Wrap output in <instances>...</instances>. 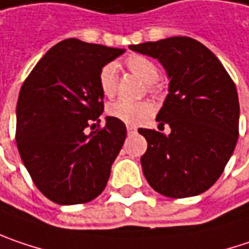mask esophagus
<instances>
[{"label": "esophagus", "mask_w": 249, "mask_h": 249, "mask_svg": "<svg viewBox=\"0 0 249 249\" xmlns=\"http://www.w3.org/2000/svg\"><path fill=\"white\" fill-rule=\"evenodd\" d=\"M136 130H137V129H136V126H133V124H127V133L133 134L136 133Z\"/></svg>", "instance_id": "1"}]
</instances>
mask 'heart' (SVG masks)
Listing matches in <instances>:
<instances>
[{
    "label": "heart",
    "mask_w": 249,
    "mask_h": 249,
    "mask_svg": "<svg viewBox=\"0 0 249 249\" xmlns=\"http://www.w3.org/2000/svg\"><path fill=\"white\" fill-rule=\"evenodd\" d=\"M124 65L129 72H132L137 78L146 82L147 92L150 95L157 93V83L159 78V68L151 59L143 55H130L126 58ZM117 66L116 63L109 62L102 66L99 72V89L105 98H115L117 93ZM154 109L149 102H127V100H119L115 103H110L107 106V115L113 119H117L126 124H139L149 119L153 115Z\"/></svg>",
    "instance_id": "obj_1"
}]
</instances>
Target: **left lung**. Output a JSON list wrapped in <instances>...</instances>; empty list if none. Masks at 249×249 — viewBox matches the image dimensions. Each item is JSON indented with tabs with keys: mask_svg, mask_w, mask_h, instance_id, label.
Wrapping results in <instances>:
<instances>
[{
	"mask_svg": "<svg viewBox=\"0 0 249 249\" xmlns=\"http://www.w3.org/2000/svg\"><path fill=\"white\" fill-rule=\"evenodd\" d=\"M129 48L159 59L170 78L169 95L156 120L159 127L169 124L171 133L139 129L147 140L142 156L144 177L166 197L198 196L220 178L238 140L235 83L218 58L193 38L173 36Z\"/></svg>",
	"mask_w": 249,
	"mask_h": 249,
	"instance_id": "1",
	"label": "left lung"
}]
</instances>
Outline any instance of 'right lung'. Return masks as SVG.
<instances>
[{
	"instance_id": "right-lung-1",
	"label": "right lung",
	"mask_w": 249,
	"mask_h": 249,
	"mask_svg": "<svg viewBox=\"0 0 249 249\" xmlns=\"http://www.w3.org/2000/svg\"><path fill=\"white\" fill-rule=\"evenodd\" d=\"M123 52L65 39L45 53L21 86L17 147L34 184L56 204L92 201L106 187L126 126L110 116L100 126L105 106L98 78L102 66Z\"/></svg>"
}]
</instances>
